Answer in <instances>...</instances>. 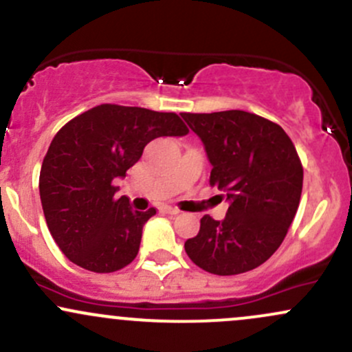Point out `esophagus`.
I'll list each match as a JSON object with an SVG mask.
<instances>
[{"mask_svg": "<svg viewBox=\"0 0 352 352\" xmlns=\"http://www.w3.org/2000/svg\"><path fill=\"white\" fill-rule=\"evenodd\" d=\"M162 212H164V214H168V215L180 214L179 208H175V207H162Z\"/></svg>", "mask_w": 352, "mask_h": 352, "instance_id": "esophagus-1", "label": "esophagus"}]
</instances>
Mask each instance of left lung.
<instances>
[{
    "label": "left lung",
    "instance_id": "1",
    "mask_svg": "<svg viewBox=\"0 0 352 352\" xmlns=\"http://www.w3.org/2000/svg\"><path fill=\"white\" fill-rule=\"evenodd\" d=\"M182 118L206 145L208 182L230 200L222 222L200 219L185 252L217 276L256 269L283 244L299 207L304 170L296 146L283 126L244 110Z\"/></svg>",
    "mask_w": 352,
    "mask_h": 352
}]
</instances>
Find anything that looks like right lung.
I'll list each match as a JSON object with an SVG mask.
<instances>
[{"instance_id":"obj_1","label":"right lung","mask_w":352,"mask_h":352,"mask_svg":"<svg viewBox=\"0 0 352 352\" xmlns=\"http://www.w3.org/2000/svg\"><path fill=\"white\" fill-rule=\"evenodd\" d=\"M177 113L103 103L61 126L40 172V197L50 234L73 264L108 274L137 257L142 229L152 215L115 199V180L140 160L158 137H182Z\"/></svg>"}]
</instances>
